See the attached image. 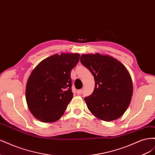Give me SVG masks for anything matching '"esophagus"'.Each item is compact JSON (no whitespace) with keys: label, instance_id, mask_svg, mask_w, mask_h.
Here are the masks:
<instances>
[{"label":"esophagus","instance_id":"1","mask_svg":"<svg viewBox=\"0 0 155 155\" xmlns=\"http://www.w3.org/2000/svg\"><path fill=\"white\" fill-rule=\"evenodd\" d=\"M77 93H78V94H79V95L81 94H82V90H81V89H79V90H78L77 91Z\"/></svg>","mask_w":155,"mask_h":155}]
</instances>
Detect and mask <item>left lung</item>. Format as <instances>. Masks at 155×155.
<instances>
[{"label": "left lung", "mask_w": 155, "mask_h": 155, "mask_svg": "<svg viewBox=\"0 0 155 155\" xmlns=\"http://www.w3.org/2000/svg\"><path fill=\"white\" fill-rule=\"evenodd\" d=\"M80 61L90 70L95 81L92 94L84 99L88 109L102 120L119 118L133 96V82L127 70L117 59L100 54H83Z\"/></svg>", "instance_id": "left-lung-1"}]
</instances>
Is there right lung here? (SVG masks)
<instances>
[{"label":"right lung","instance_id":"1","mask_svg":"<svg viewBox=\"0 0 155 155\" xmlns=\"http://www.w3.org/2000/svg\"><path fill=\"white\" fill-rule=\"evenodd\" d=\"M78 54H54L33 70L28 79L26 100L31 113L43 122H54L64 114L73 97L70 73Z\"/></svg>","mask_w":155,"mask_h":155}]
</instances>
